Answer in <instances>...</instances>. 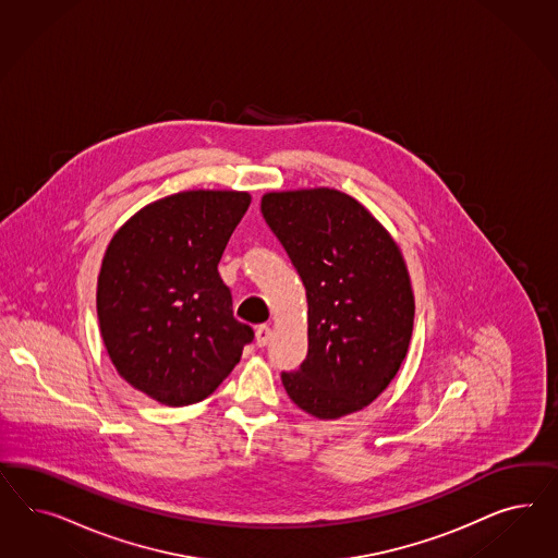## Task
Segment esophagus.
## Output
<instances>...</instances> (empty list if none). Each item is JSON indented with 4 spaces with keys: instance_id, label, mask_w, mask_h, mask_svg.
<instances>
[{
    "instance_id": "1",
    "label": "esophagus",
    "mask_w": 558,
    "mask_h": 558,
    "mask_svg": "<svg viewBox=\"0 0 558 558\" xmlns=\"http://www.w3.org/2000/svg\"><path fill=\"white\" fill-rule=\"evenodd\" d=\"M271 338V329L268 325H259V327H255V343L259 345V348H264V345H268V341Z\"/></svg>"
}]
</instances>
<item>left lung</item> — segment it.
<instances>
[{
  "label": "left lung",
  "instance_id": "1",
  "mask_svg": "<svg viewBox=\"0 0 558 558\" xmlns=\"http://www.w3.org/2000/svg\"><path fill=\"white\" fill-rule=\"evenodd\" d=\"M262 215L306 290L308 354L282 372L290 401L317 420L355 413L405 360L415 299L401 247L336 187L268 192Z\"/></svg>",
  "mask_w": 558,
  "mask_h": 558
}]
</instances>
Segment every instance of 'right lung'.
<instances>
[{"mask_svg":"<svg viewBox=\"0 0 558 558\" xmlns=\"http://www.w3.org/2000/svg\"><path fill=\"white\" fill-rule=\"evenodd\" d=\"M250 192L186 190L143 206L110 239L98 276V322L120 376L157 403L213 395L254 329L233 317L220 255Z\"/></svg>","mask_w":558,"mask_h":558,"instance_id":"1","label":"right lung"}]
</instances>
